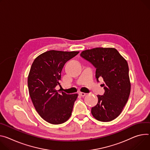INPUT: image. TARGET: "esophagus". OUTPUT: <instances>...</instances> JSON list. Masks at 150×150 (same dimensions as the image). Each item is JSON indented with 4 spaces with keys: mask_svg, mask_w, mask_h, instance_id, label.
<instances>
[{
    "mask_svg": "<svg viewBox=\"0 0 150 150\" xmlns=\"http://www.w3.org/2000/svg\"><path fill=\"white\" fill-rule=\"evenodd\" d=\"M79 94L81 96L84 97V96H86V95L87 94H86V93H83V92H79Z\"/></svg>",
    "mask_w": 150,
    "mask_h": 150,
    "instance_id": "obj_1",
    "label": "esophagus"
}]
</instances>
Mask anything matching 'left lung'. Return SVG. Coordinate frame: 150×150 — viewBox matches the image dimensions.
<instances>
[{
	"label": "left lung",
	"instance_id": "obj_1",
	"mask_svg": "<svg viewBox=\"0 0 150 150\" xmlns=\"http://www.w3.org/2000/svg\"><path fill=\"white\" fill-rule=\"evenodd\" d=\"M80 56L96 69V78H103L105 93L98 95V104L91 108L96 120L107 122L116 118L122 112L130 93L127 61L113 48H95L81 52Z\"/></svg>",
	"mask_w": 150,
	"mask_h": 150
}]
</instances>
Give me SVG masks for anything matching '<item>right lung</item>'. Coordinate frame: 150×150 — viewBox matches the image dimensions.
<instances>
[{"label":"right lung","mask_w":150,"mask_h":150,"mask_svg":"<svg viewBox=\"0 0 150 150\" xmlns=\"http://www.w3.org/2000/svg\"><path fill=\"white\" fill-rule=\"evenodd\" d=\"M78 53L50 50L38 56L32 64L28 79L30 96L39 115L51 124L63 123L72 114L78 94H67L56 87H61L64 64Z\"/></svg>","instance_id":"obj_1"}]
</instances>
